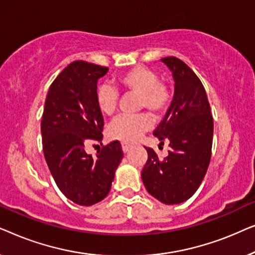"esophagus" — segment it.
<instances>
[{"mask_svg": "<svg viewBox=\"0 0 255 255\" xmlns=\"http://www.w3.org/2000/svg\"><path fill=\"white\" fill-rule=\"evenodd\" d=\"M122 148H123L124 153H127V152H128L132 148V146L127 144V142H123V144H122Z\"/></svg>", "mask_w": 255, "mask_h": 255, "instance_id": "34e87169", "label": "esophagus"}]
</instances>
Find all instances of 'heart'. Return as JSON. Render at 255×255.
<instances>
[{"mask_svg": "<svg viewBox=\"0 0 255 255\" xmlns=\"http://www.w3.org/2000/svg\"><path fill=\"white\" fill-rule=\"evenodd\" d=\"M118 86L125 93L138 95V110L146 109L158 117L168 109L172 102V90L167 83L159 81V76L151 68L135 66L122 73L117 79ZM118 93L113 87L103 85L96 92V104L101 114L113 116L117 109ZM152 122L148 115L122 116L115 120L108 128V135L115 140L127 144L138 141L141 135L151 128Z\"/></svg>", "mask_w": 255, "mask_h": 255, "instance_id": "obj_1", "label": "heart"}]
</instances>
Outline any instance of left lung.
<instances>
[{
	"instance_id": "8db88e82",
	"label": "left lung",
	"mask_w": 255,
	"mask_h": 255,
	"mask_svg": "<svg viewBox=\"0 0 255 255\" xmlns=\"http://www.w3.org/2000/svg\"><path fill=\"white\" fill-rule=\"evenodd\" d=\"M173 73L175 89L170 107L153 134L160 144L169 142L162 160L154 149L146 148L148 158L141 170L146 190L162 203L187 201L203 181L211 159L214 121L201 80L176 57L161 59Z\"/></svg>"
}]
</instances>
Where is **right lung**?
<instances>
[{"label":"right lung","instance_id":"1","mask_svg":"<svg viewBox=\"0 0 255 255\" xmlns=\"http://www.w3.org/2000/svg\"><path fill=\"white\" fill-rule=\"evenodd\" d=\"M108 69L83 60L69 64L50 86L41 117L48 169L61 193L86 207L109 194L115 170L123 159L118 140L103 145L96 158L86 152L87 146L103 138L104 121L96 92L97 81Z\"/></svg>","mask_w":255,"mask_h":255}]
</instances>
